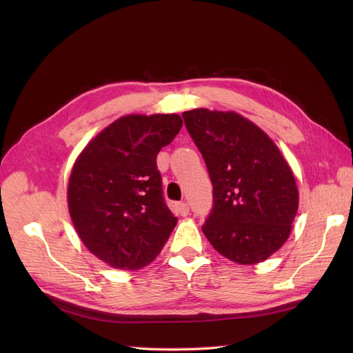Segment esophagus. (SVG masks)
I'll list each match as a JSON object with an SVG mask.
<instances>
[{
  "mask_svg": "<svg viewBox=\"0 0 353 353\" xmlns=\"http://www.w3.org/2000/svg\"><path fill=\"white\" fill-rule=\"evenodd\" d=\"M178 212L181 213V216H187L190 213V208H188V203L187 201H179L176 205Z\"/></svg>",
  "mask_w": 353,
  "mask_h": 353,
  "instance_id": "1",
  "label": "esophagus"
}]
</instances>
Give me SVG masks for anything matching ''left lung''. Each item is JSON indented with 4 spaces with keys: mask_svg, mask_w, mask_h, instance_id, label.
<instances>
[{
    "mask_svg": "<svg viewBox=\"0 0 353 353\" xmlns=\"http://www.w3.org/2000/svg\"><path fill=\"white\" fill-rule=\"evenodd\" d=\"M213 187L203 232L213 249L243 265L259 263L290 236L299 193L290 166L261 128L234 112L183 113Z\"/></svg>",
    "mask_w": 353,
    "mask_h": 353,
    "instance_id": "1",
    "label": "left lung"
}]
</instances>
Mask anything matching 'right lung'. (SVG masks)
<instances>
[{"label": "right lung", "instance_id": "right-lung-1", "mask_svg": "<svg viewBox=\"0 0 353 353\" xmlns=\"http://www.w3.org/2000/svg\"><path fill=\"white\" fill-rule=\"evenodd\" d=\"M183 119L130 114L83 148L68 188L69 212L82 243L119 270H138L162 250L178 218L166 205L156 159Z\"/></svg>", "mask_w": 353, "mask_h": 353}]
</instances>
